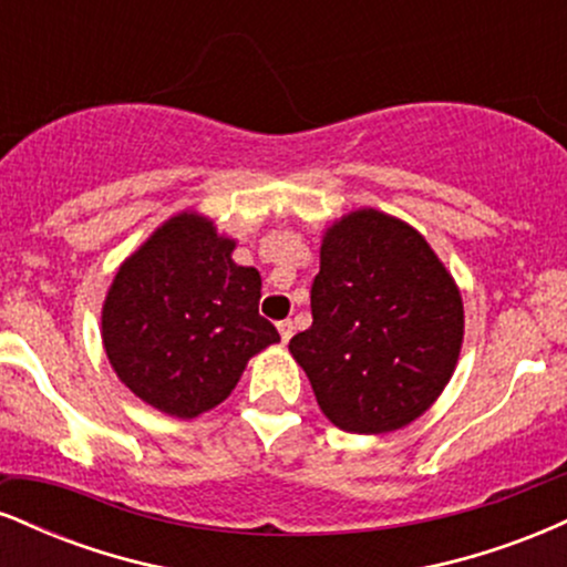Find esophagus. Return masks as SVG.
Segmentation results:
<instances>
[{
	"mask_svg": "<svg viewBox=\"0 0 567 567\" xmlns=\"http://www.w3.org/2000/svg\"><path fill=\"white\" fill-rule=\"evenodd\" d=\"M277 330H279V338H282V343H288L290 336H292V322L290 320L277 322Z\"/></svg>",
	"mask_w": 567,
	"mask_h": 567,
	"instance_id": "34e87169",
	"label": "esophagus"
}]
</instances>
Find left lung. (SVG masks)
Listing matches in <instances>:
<instances>
[{"mask_svg":"<svg viewBox=\"0 0 567 567\" xmlns=\"http://www.w3.org/2000/svg\"><path fill=\"white\" fill-rule=\"evenodd\" d=\"M461 338L458 288L419 231L357 210L324 234L311 328L290 351L336 426L381 434L419 419L451 381Z\"/></svg>","mask_w":567,"mask_h":567,"instance_id":"left-lung-1","label":"left lung"}]
</instances>
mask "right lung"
I'll return each instance as SVG.
<instances>
[{"instance_id":"1","label":"right lung","mask_w":567,"mask_h":567,"mask_svg":"<svg viewBox=\"0 0 567 567\" xmlns=\"http://www.w3.org/2000/svg\"><path fill=\"white\" fill-rule=\"evenodd\" d=\"M210 220H167L116 271L103 303V347L143 402L194 419L231 394L252 354L279 341L258 315L261 275L231 261Z\"/></svg>"}]
</instances>
